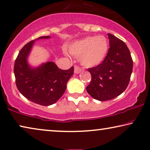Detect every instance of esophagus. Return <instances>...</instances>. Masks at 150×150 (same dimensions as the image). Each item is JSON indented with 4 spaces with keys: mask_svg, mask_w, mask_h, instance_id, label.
Instances as JSON below:
<instances>
[{
    "mask_svg": "<svg viewBox=\"0 0 150 150\" xmlns=\"http://www.w3.org/2000/svg\"><path fill=\"white\" fill-rule=\"evenodd\" d=\"M81 71V69L80 68L79 66L77 65L74 66V73L75 74H78V73H79Z\"/></svg>",
    "mask_w": 150,
    "mask_h": 150,
    "instance_id": "34e87169",
    "label": "esophagus"
}]
</instances>
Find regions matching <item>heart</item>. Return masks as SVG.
<instances>
[{
  "label": "heart",
  "instance_id": "1",
  "mask_svg": "<svg viewBox=\"0 0 150 150\" xmlns=\"http://www.w3.org/2000/svg\"><path fill=\"white\" fill-rule=\"evenodd\" d=\"M108 48V41L104 35L86 37L68 47L70 54L79 57L81 64L89 67L101 63L106 57Z\"/></svg>",
  "mask_w": 150,
  "mask_h": 150
}]
</instances>
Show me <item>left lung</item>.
I'll return each mask as SVG.
<instances>
[{
	"instance_id": "8db88e82",
	"label": "left lung",
	"mask_w": 150,
	"mask_h": 150,
	"mask_svg": "<svg viewBox=\"0 0 150 150\" xmlns=\"http://www.w3.org/2000/svg\"><path fill=\"white\" fill-rule=\"evenodd\" d=\"M110 48L104 60L88 69L91 80L86 90L91 97L106 101L117 97L128 86L133 71L130 51L123 41L108 33Z\"/></svg>"
}]
</instances>
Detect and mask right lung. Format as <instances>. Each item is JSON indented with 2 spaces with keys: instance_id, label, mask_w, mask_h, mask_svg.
I'll use <instances>...</instances> for the list:
<instances>
[{
  "instance_id": "1",
  "label": "right lung",
  "mask_w": 150,
  "mask_h": 150,
  "mask_svg": "<svg viewBox=\"0 0 150 150\" xmlns=\"http://www.w3.org/2000/svg\"><path fill=\"white\" fill-rule=\"evenodd\" d=\"M49 38L42 36L38 39ZM33 42L32 40L26 44L15 60L14 74L16 86L20 93L28 100L42 106H50L64 93L67 83L73 75L74 67L62 70L54 62H47L38 68H31L27 58Z\"/></svg>"
}]
</instances>
